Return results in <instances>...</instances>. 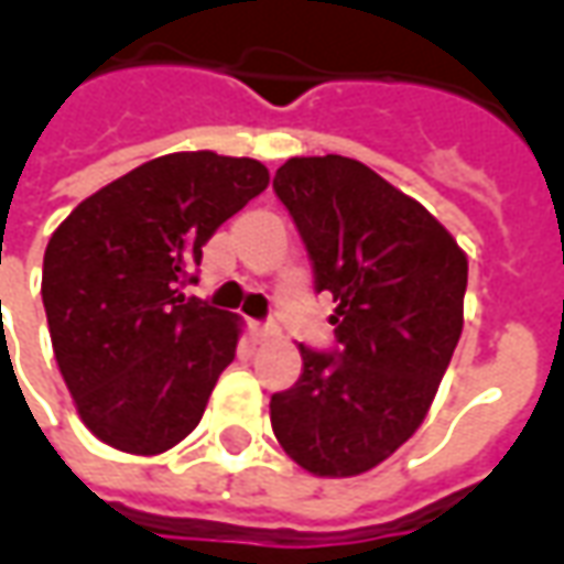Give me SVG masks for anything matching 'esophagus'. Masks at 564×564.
<instances>
[{
	"label": "esophagus",
	"mask_w": 564,
	"mask_h": 564,
	"mask_svg": "<svg viewBox=\"0 0 564 564\" xmlns=\"http://www.w3.org/2000/svg\"><path fill=\"white\" fill-rule=\"evenodd\" d=\"M250 335H253V341L262 344L269 341L271 335H274V329H271L269 323H250Z\"/></svg>",
	"instance_id": "esophagus-1"
}]
</instances>
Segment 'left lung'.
I'll list each match as a JSON object with an SVG mask.
<instances>
[{
    "label": "left lung",
    "instance_id": "left-lung-1",
    "mask_svg": "<svg viewBox=\"0 0 564 564\" xmlns=\"http://www.w3.org/2000/svg\"><path fill=\"white\" fill-rule=\"evenodd\" d=\"M271 186L305 241L314 290L338 302L335 347L299 344L302 375L271 395V429L305 471L354 477L425 420L459 344L468 259L362 162L295 156Z\"/></svg>",
    "mask_w": 564,
    "mask_h": 564
}]
</instances>
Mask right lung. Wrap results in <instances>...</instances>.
Listing matches in <instances>:
<instances>
[{"mask_svg": "<svg viewBox=\"0 0 564 564\" xmlns=\"http://www.w3.org/2000/svg\"><path fill=\"white\" fill-rule=\"evenodd\" d=\"M265 186L269 169L257 160L169 153L84 198L51 235L47 329L99 441L153 456L198 425L241 329L184 286L198 281L210 235Z\"/></svg>", "mask_w": 564, "mask_h": 564, "instance_id": "add662e5", "label": "right lung"}]
</instances>
